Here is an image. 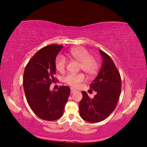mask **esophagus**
<instances>
[{
	"instance_id": "34e87169",
	"label": "esophagus",
	"mask_w": 147,
	"mask_h": 147,
	"mask_svg": "<svg viewBox=\"0 0 147 147\" xmlns=\"http://www.w3.org/2000/svg\"><path fill=\"white\" fill-rule=\"evenodd\" d=\"M70 91H71V93H74V92H75V91H77V90H75V89H74L73 88H70Z\"/></svg>"
}]
</instances>
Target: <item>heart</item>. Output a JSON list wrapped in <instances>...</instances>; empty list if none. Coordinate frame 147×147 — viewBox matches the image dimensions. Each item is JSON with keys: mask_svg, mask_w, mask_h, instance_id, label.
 Returning a JSON list of instances; mask_svg holds the SVG:
<instances>
[{"mask_svg": "<svg viewBox=\"0 0 147 147\" xmlns=\"http://www.w3.org/2000/svg\"><path fill=\"white\" fill-rule=\"evenodd\" d=\"M70 59L80 62V67L88 75L92 76L97 74L99 68V62L94 57L90 56V53L82 47L71 48L66 53ZM56 69L59 72H64L66 65L65 57L61 55H57L55 61ZM86 77L83 73L68 74L64 77L63 80L69 86L78 87L81 83L85 80Z\"/></svg>", "mask_w": 147, "mask_h": 147, "instance_id": "1", "label": "heart"}]
</instances>
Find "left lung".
I'll return each instance as SVG.
<instances>
[{"instance_id": "obj_1", "label": "left lung", "mask_w": 147, "mask_h": 147, "mask_svg": "<svg viewBox=\"0 0 147 147\" xmlns=\"http://www.w3.org/2000/svg\"><path fill=\"white\" fill-rule=\"evenodd\" d=\"M102 64L99 74L90 84L96 92L90 98L86 92L82 91L83 97L79 103L80 115L90 123H98L107 118L117 105L121 91V76L112 58L99 50Z\"/></svg>"}]
</instances>
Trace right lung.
<instances>
[{"instance_id":"add662e5","label":"right lung","mask_w":147,"mask_h":147,"mask_svg":"<svg viewBox=\"0 0 147 147\" xmlns=\"http://www.w3.org/2000/svg\"><path fill=\"white\" fill-rule=\"evenodd\" d=\"M63 45H48L40 49L26 65L23 87L28 103L38 117L55 121L62 117L70 92L69 86H60L57 91L50 90L55 78L56 57Z\"/></svg>"}]
</instances>
